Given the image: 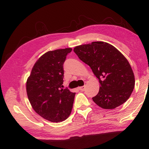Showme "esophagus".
<instances>
[{"instance_id": "obj_1", "label": "esophagus", "mask_w": 149, "mask_h": 149, "mask_svg": "<svg viewBox=\"0 0 149 149\" xmlns=\"http://www.w3.org/2000/svg\"><path fill=\"white\" fill-rule=\"evenodd\" d=\"M85 89V86H80L79 87V90L81 91H84Z\"/></svg>"}]
</instances>
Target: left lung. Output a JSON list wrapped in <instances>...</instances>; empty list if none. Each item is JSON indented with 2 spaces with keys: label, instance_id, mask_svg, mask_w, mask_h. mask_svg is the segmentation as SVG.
<instances>
[{
  "label": "left lung",
  "instance_id": "left-lung-1",
  "mask_svg": "<svg viewBox=\"0 0 149 149\" xmlns=\"http://www.w3.org/2000/svg\"><path fill=\"white\" fill-rule=\"evenodd\" d=\"M83 63L91 67L100 84L93 101L103 109L120 106L130 96L135 77L130 64L117 49L106 42H93L74 49Z\"/></svg>",
  "mask_w": 149,
  "mask_h": 149
}]
</instances>
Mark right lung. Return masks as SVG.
I'll use <instances>...</instances> for the list:
<instances>
[{"mask_svg": "<svg viewBox=\"0 0 149 149\" xmlns=\"http://www.w3.org/2000/svg\"><path fill=\"white\" fill-rule=\"evenodd\" d=\"M72 48L49 51L40 56L26 81V93L33 109L45 119L62 122L72 112L75 95L63 87V64Z\"/></svg>", "mask_w": 149, "mask_h": 149, "instance_id": "add662e5", "label": "right lung"}]
</instances>
